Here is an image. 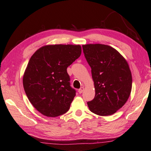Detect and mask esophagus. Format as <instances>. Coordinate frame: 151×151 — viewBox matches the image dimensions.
<instances>
[{
	"mask_svg": "<svg viewBox=\"0 0 151 151\" xmlns=\"http://www.w3.org/2000/svg\"><path fill=\"white\" fill-rule=\"evenodd\" d=\"M83 91H84V87H81L79 88V89L78 90V92L80 94H81V93H82L83 92Z\"/></svg>",
	"mask_w": 151,
	"mask_h": 151,
	"instance_id": "1",
	"label": "esophagus"
}]
</instances>
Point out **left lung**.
Here are the masks:
<instances>
[{
  "mask_svg": "<svg viewBox=\"0 0 151 151\" xmlns=\"http://www.w3.org/2000/svg\"><path fill=\"white\" fill-rule=\"evenodd\" d=\"M85 58L91 68L95 95L87 102L90 111L99 116L116 113L130 97L132 78L128 62L109 45H83Z\"/></svg>",
  "mask_w": 151,
  "mask_h": 151,
  "instance_id": "obj_1",
  "label": "left lung"
}]
</instances>
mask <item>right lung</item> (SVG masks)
<instances>
[{
	"label": "right lung",
	"mask_w": 151,
	"mask_h": 151,
	"mask_svg": "<svg viewBox=\"0 0 151 151\" xmlns=\"http://www.w3.org/2000/svg\"><path fill=\"white\" fill-rule=\"evenodd\" d=\"M81 54L80 45H46L38 49L29 61L23 78L31 104L47 117L68 111L76 95L70 87L67 67Z\"/></svg>",
	"instance_id": "1"
}]
</instances>
